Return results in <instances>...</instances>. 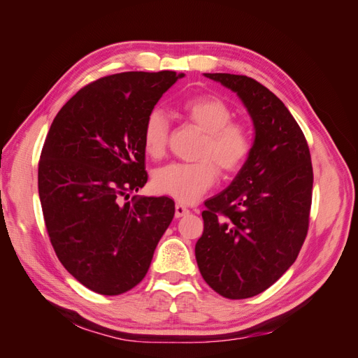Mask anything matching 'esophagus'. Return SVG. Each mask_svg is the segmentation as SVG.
<instances>
[{
  "label": "esophagus",
  "mask_w": 358,
  "mask_h": 358,
  "mask_svg": "<svg viewBox=\"0 0 358 358\" xmlns=\"http://www.w3.org/2000/svg\"><path fill=\"white\" fill-rule=\"evenodd\" d=\"M189 213V209L187 208V206H183V204H176V208H175V216L176 218H182V216H185V215H188Z\"/></svg>",
  "instance_id": "34e87169"
}]
</instances>
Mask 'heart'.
<instances>
[{
	"label": "heart",
	"instance_id": "heart-1",
	"mask_svg": "<svg viewBox=\"0 0 358 358\" xmlns=\"http://www.w3.org/2000/svg\"><path fill=\"white\" fill-rule=\"evenodd\" d=\"M182 115L203 133L196 162H173L154 173L157 192L180 203L200 199L216 180L218 166L224 175H234L251 157L254 138L245 122L234 121L233 109L215 95H199L182 104ZM170 124L166 113L154 109L145 119L142 142L145 152L159 158L167 149Z\"/></svg>",
	"mask_w": 358,
	"mask_h": 358
}]
</instances>
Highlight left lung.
<instances>
[{"mask_svg":"<svg viewBox=\"0 0 358 358\" xmlns=\"http://www.w3.org/2000/svg\"><path fill=\"white\" fill-rule=\"evenodd\" d=\"M204 76L239 95L255 128L246 164L229 188L204 203L196 243L208 285L241 300L266 291L296 262L309 229L310 152L296 119L266 86L241 74Z\"/></svg>","mask_w":358,"mask_h":358,"instance_id":"obj_1","label":"left lung"}]
</instances>
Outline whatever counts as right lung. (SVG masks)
I'll use <instances>...</instances> for the list:
<instances>
[{"instance_id":"add662e5","label":"right lung","mask_w":358,"mask_h":358,"mask_svg":"<svg viewBox=\"0 0 358 358\" xmlns=\"http://www.w3.org/2000/svg\"><path fill=\"white\" fill-rule=\"evenodd\" d=\"M176 71H125L78 91L53 119L38 161L50 243L82 285L103 296L134 288L175 216L169 197H133L148 182L143 124Z\"/></svg>"}]
</instances>
